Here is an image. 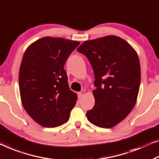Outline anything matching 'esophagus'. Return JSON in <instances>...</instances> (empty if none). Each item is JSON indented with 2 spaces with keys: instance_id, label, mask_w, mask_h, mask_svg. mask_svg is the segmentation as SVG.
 <instances>
[{
  "instance_id": "obj_1",
  "label": "esophagus",
  "mask_w": 159,
  "mask_h": 159,
  "mask_svg": "<svg viewBox=\"0 0 159 159\" xmlns=\"http://www.w3.org/2000/svg\"><path fill=\"white\" fill-rule=\"evenodd\" d=\"M85 93H86V92H85L84 91H81L80 92H79V94H78V96H79V98H82V97L85 95Z\"/></svg>"
}]
</instances>
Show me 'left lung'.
Masks as SVG:
<instances>
[{
	"mask_svg": "<svg viewBox=\"0 0 159 159\" xmlns=\"http://www.w3.org/2000/svg\"><path fill=\"white\" fill-rule=\"evenodd\" d=\"M87 57L95 76V105L86 116L98 127L110 129L121 122L136 104L141 83L138 54L116 35L86 41L77 48Z\"/></svg>",
	"mask_w": 159,
	"mask_h": 159,
	"instance_id": "8db88e82",
	"label": "left lung"
}]
</instances>
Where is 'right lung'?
I'll use <instances>...</instances> for the list:
<instances>
[{"mask_svg": "<svg viewBox=\"0 0 159 159\" xmlns=\"http://www.w3.org/2000/svg\"><path fill=\"white\" fill-rule=\"evenodd\" d=\"M79 42L44 37L25 50L19 70V90L23 108L43 127L54 128L69 119L77 101L70 90L64 65Z\"/></svg>", "mask_w": 159, "mask_h": 159, "instance_id": "1", "label": "right lung"}]
</instances>
